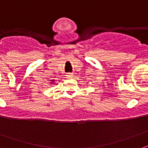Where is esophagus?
<instances>
[{"label":"esophagus","mask_w":148,"mask_h":148,"mask_svg":"<svg viewBox=\"0 0 148 148\" xmlns=\"http://www.w3.org/2000/svg\"><path fill=\"white\" fill-rule=\"evenodd\" d=\"M66 76V78H73V74H67Z\"/></svg>","instance_id":"esophagus-1"}]
</instances>
